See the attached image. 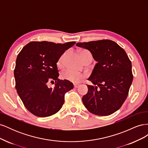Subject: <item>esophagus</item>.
Listing matches in <instances>:
<instances>
[{
    "label": "esophagus",
    "instance_id": "esophagus-1",
    "mask_svg": "<svg viewBox=\"0 0 148 148\" xmlns=\"http://www.w3.org/2000/svg\"><path fill=\"white\" fill-rule=\"evenodd\" d=\"M73 86H74V88H78L79 86V84H74Z\"/></svg>",
    "mask_w": 148,
    "mask_h": 148
}]
</instances>
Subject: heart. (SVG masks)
<instances>
[{
  "mask_svg": "<svg viewBox=\"0 0 148 148\" xmlns=\"http://www.w3.org/2000/svg\"><path fill=\"white\" fill-rule=\"evenodd\" d=\"M66 52L62 54L59 57L57 62V65L59 67H62L64 64V59L65 56ZM79 54L81 59L83 62L86 61L88 59H91L92 56L91 53L86 49H81L79 51ZM61 77L64 79L67 80L69 82H71L75 83H78L82 82L83 79L84 78V75L82 73L76 72V71H72L71 70H66L64 71L61 74Z\"/></svg>",
  "mask_w": 148,
  "mask_h": 148,
  "instance_id": "1",
  "label": "heart"
}]
</instances>
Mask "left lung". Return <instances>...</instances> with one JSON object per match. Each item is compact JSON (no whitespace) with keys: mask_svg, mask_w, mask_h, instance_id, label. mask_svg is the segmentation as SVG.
Wrapping results in <instances>:
<instances>
[{"mask_svg":"<svg viewBox=\"0 0 148 148\" xmlns=\"http://www.w3.org/2000/svg\"><path fill=\"white\" fill-rule=\"evenodd\" d=\"M77 46L88 49L97 62L88 78L95 86L87 85L88 93L82 97L84 106L97 115L114 113L126 100L133 81L132 62L127 53L109 39L78 42Z\"/></svg>","mask_w":148,"mask_h":148,"instance_id":"left-lung-1","label":"left lung"}]
</instances>
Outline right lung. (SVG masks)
<instances>
[{
  "instance_id": "1",
  "label": "right lung",
  "mask_w": 148,
  "mask_h": 148,
  "mask_svg": "<svg viewBox=\"0 0 148 148\" xmlns=\"http://www.w3.org/2000/svg\"><path fill=\"white\" fill-rule=\"evenodd\" d=\"M75 43L32 41L18 53L14 70L15 88L31 114L46 117L62 108L65 93L72 89L73 85L67 80L58 78L57 63L60 56ZM52 82L55 87L48 88L47 84Z\"/></svg>"
}]
</instances>
